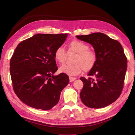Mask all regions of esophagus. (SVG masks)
<instances>
[{
	"instance_id": "1",
	"label": "esophagus",
	"mask_w": 135,
	"mask_h": 135,
	"mask_svg": "<svg viewBox=\"0 0 135 135\" xmlns=\"http://www.w3.org/2000/svg\"><path fill=\"white\" fill-rule=\"evenodd\" d=\"M69 79H70V82H71V81H74L76 79V78H74V77L70 76V77H69Z\"/></svg>"
}]
</instances>
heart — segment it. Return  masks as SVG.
Returning a JSON list of instances; mask_svg holds the SVG:
<instances>
[{"label":"heart","instance_id":"1","mask_svg":"<svg viewBox=\"0 0 135 135\" xmlns=\"http://www.w3.org/2000/svg\"><path fill=\"white\" fill-rule=\"evenodd\" d=\"M68 52L75 53L74 65L64 64L60 67L61 73L69 76L79 74L83 70L87 72L95 66L97 61V56L95 52L89 50V46L87 43L78 40H74L68 45ZM55 60L60 64L64 63L66 59L67 53L62 47H59L54 52Z\"/></svg>","mask_w":135,"mask_h":135}]
</instances>
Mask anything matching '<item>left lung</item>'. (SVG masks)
<instances>
[{"label":"left lung","mask_w":135,"mask_h":135,"mask_svg":"<svg viewBox=\"0 0 135 135\" xmlns=\"http://www.w3.org/2000/svg\"><path fill=\"white\" fill-rule=\"evenodd\" d=\"M76 37L91 44L97 56L95 66L88 74L91 77L80 78L84 84L80 99L91 108L107 107L118 99L123 87L127 60L123 47L117 40L101 32Z\"/></svg>","instance_id":"8db88e82"}]
</instances>
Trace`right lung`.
I'll list each match as a JSON object with an SVG mask.
<instances>
[{
  "instance_id": "1",
  "label": "right lung",
  "mask_w": 135,
  "mask_h": 135,
  "mask_svg": "<svg viewBox=\"0 0 135 135\" xmlns=\"http://www.w3.org/2000/svg\"><path fill=\"white\" fill-rule=\"evenodd\" d=\"M67 34H38L20 43L10 61L13 88L22 103L35 109L47 110L59 103L61 92L69 83L58 69L54 57Z\"/></svg>"
}]
</instances>
